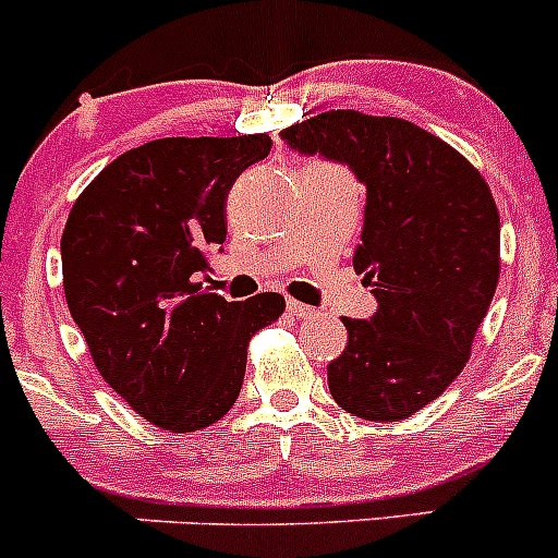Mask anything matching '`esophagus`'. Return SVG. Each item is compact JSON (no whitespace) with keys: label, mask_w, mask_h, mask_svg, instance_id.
I'll return each mask as SVG.
<instances>
[{"label":"esophagus","mask_w":558,"mask_h":558,"mask_svg":"<svg viewBox=\"0 0 558 558\" xmlns=\"http://www.w3.org/2000/svg\"><path fill=\"white\" fill-rule=\"evenodd\" d=\"M286 307H289V313L294 315V318H311V315H315V307L305 305V302L289 300V302H286Z\"/></svg>","instance_id":"1"}]
</instances>
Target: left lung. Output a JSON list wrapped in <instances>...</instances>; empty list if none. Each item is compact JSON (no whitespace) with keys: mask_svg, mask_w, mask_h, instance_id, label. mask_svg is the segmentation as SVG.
<instances>
[{"mask_svg":"<svg viewBox=\"0 0 558 558\" xmlns=\"http://www.w3.org/2000/svg\"><path fill=\"white\" fill-rule=\"evenodd\" d=\"M280 137L348 165L367 185L353 267L378 313L342 318L348 345L326 367L331 397L359 418H410L464 369L497 291L492 189L459 150L404 118L329 110Z\"/></svg>","mask_w":558,"mask_h":558,"instance_id":"8db88e82","label":"left lung"}]
</instances>
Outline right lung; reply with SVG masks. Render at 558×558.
I'll return each instance as SVG.
<instances>
[{
	"label": "right lung",
	"mask_w": 558,
	"mask_h": 558,
	"mask_svg": "<svg viewBox=\"0 0 558 558\" xmlns=\"http://www.w3.org/2000/svg\"><path fill=\"white\" fill-rule=\"evenodd\" d=\"M269 148V134L154 140L110 161L66 218V307L105 384L161 429L221 421L247 342L286 311L275 291L227 302L196 280L227 240L229 189Z\"/></svg>",
	"instance_id": "right-lung-1"
}]
</instances>
